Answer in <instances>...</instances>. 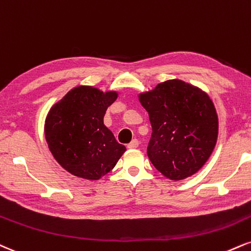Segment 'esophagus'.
Wrapping results in <instances>:
<instances>
[{"label": "esophagus", "mask_w": 251, "mask_h": 251, "mask_svg": "<svg viewBox=\"0 0 251 251\" xmlns=\"http://www.w3.org/2000/svg\"><path fill=\"white\" fill-rule=\"evenodd\" d=\"M139 146V141L137 140V139H133V140L131 141V143H129L128 145H127V147L129 150H134V149H137V147Z\"/></svg>", "instance_id": "esophagus-1"}]
</instances>
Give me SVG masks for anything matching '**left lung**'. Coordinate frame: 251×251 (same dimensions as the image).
<instances>
[{
	"label": "left lung",
	"mask_w": 251,
	"mask_h": 251,
	"mask_svg": "<svg viewBox=\"0 0 251 251\" xmlns=\"http://www.w3.org/2000/svg\"><path fill=\"white\" fill-rule=\"evenodd\" d=\"M138 98L152 125L147 155L153 166L173 181L200 171L219 135V117L208 93L181 79H170Z\"/></svg>",
	"instance_id": "1"
}]
</instances>
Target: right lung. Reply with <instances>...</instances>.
<instances>
[{
  "instance_id": "1",
  "label": "right lung",
  "mask_w": 251,
  "mask_h": 251,
  "mask_svg": "<svg viewBox=\"0 0 251 251\" xmlns=\"http://www.w3.org/2000/svg\"><path fill=\"white\" fill-rule=\"evenodd\" d=\"M118 91L98 87H74L53 104L47 114L44 135L51 154L69 173L85 180H99L125 153L112 132L104 125L107 107Z\"/></svg>"
}]
</instances>
